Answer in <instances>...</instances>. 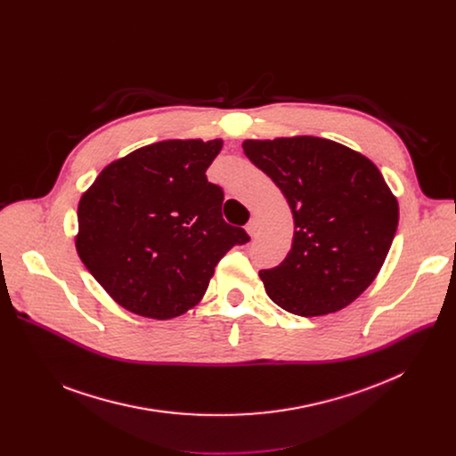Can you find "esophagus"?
<instances>
[{"mask_svg":"<svg viewBox=\"0 0 456 456\" xmlns=\"http://www.w3.org/2000/svg\"><path fill=\"white\" fill-rule=\"evenodd\" d=\"M245 229H247L248 236L256 238V236L259 234V224H257V220H254V218H252V220L247 224V227H245Z\"/></svg>","mask_w":456,"mask_h":456,"instance_id":"obj_1","label":"esophagus"}]
</instances>
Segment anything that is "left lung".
Masks as SVG:
<instances>
[{
  "label": "left lung",
  "mask_w": 456,
  "mask_h": 456,
  "mask_svg": "<svg viewBox=\"0 0 456 456\" xmlns=\"http://www.w3.org/2000/svg\"><path fill=\"white\" fill-rule=\"evenodd\" d=\"M241 146L281 189L294 216L287 257L259 271L269 297L303 317L348 306L377 278L399 224V202L380 171L321 137L248 139Z\"/></svg>",
  "instance_id": "8db88e82"
}]
</instances>
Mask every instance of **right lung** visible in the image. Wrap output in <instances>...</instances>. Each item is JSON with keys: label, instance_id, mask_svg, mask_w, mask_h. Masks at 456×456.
Segmentation results:
<instances>
[{"label": "right lung", "instance_id": "add662e5", "mask_svg": "<svg viewBox=\"0 0 456 456\" xmlns=\"http://www.w3.org/2000/svg\"><path fill=\"white\" fill-rule=\"evenodd\" d=\"M222 139H173L108 164L83 192L76 248L122 308L173 319L197 306L215 267L248 241L222 218L224 191L206 171Z\"/></svg>", "mask_w": 456, "mask_h": 456}]
</instances>
